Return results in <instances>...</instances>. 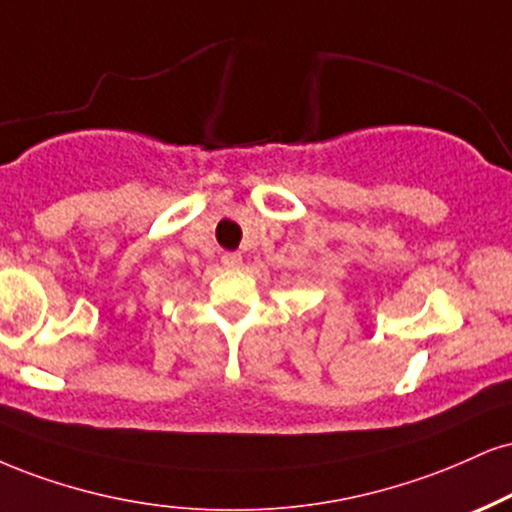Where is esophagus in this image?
Instances as JSON below:
<instances>
[{
	"label": "esophagus",
	"mask_w": 512,
	"mask_h": 512,
	"mask_svg": "<svg viewBox=\"0 0 512 512\" xmlns=\"http://www.w3.org/2000/svg\"><path fill=\"white\" fill-rule=\"evenodd\" d=\"M221 264H224L226 269H238L240 264H243V255H240V252H226V255L221 257Z\"/></svg>",
	"instance_id": "34e87169"
}]
</instances>
